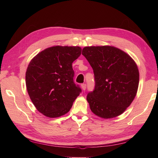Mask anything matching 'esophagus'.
<instances>
[{"label": "esophagus", "instance_id": "obj_1", "mask_svg": "<svg viewBox=\"0 0 158 158\" xmlns=\"http://www.w3.org/2000/svg\"><path fill=\"white\" fill-rule=\"evenodd\" d=\"M81 89L83 90H85V89H86V84H82L81 85Z\"/></svg>", "mask_w": 158, "mask_h": 158}]
</instances>
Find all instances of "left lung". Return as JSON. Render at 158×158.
Here are the masks:
<instances>
[{"label":"left lung","mask_w":158,"mask_h":158,"mask_svg":"<svg viewBox=\"0 0 158 158\" xmlns=\"http://www.w3.org/2000/svg\"><path fill=\"white\" fill-rule=\"evenodd\" d=\"M84 55L93 69L95 86L87 95L90 110L108 119L126 110L137 95L139 73L130 56L112 46L85 47Z\"/></svg>","instance_id":"8db88e82"}]
</instances>
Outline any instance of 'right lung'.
Returning a JSON list of instances; mask_svg holds the SVG:
<instances>
[{
  "label": "right lung",
  "instance_id": "obj_1",
  "mask_svg": "<svg viewBox=\"0 0 158 158\" xmlns=\"http://www.w3.org/2000/svg\"><path fill=\"white\" fill-rule=\"evenodd\" d=\"M81 53L79 47L53 46L37 53L28 64L26 89L37 110L45 116L65 115L79 95L72 65Z\"/></svg>",
  "mask_w": 158,
  "mask_h": 158
}]
</instances>
